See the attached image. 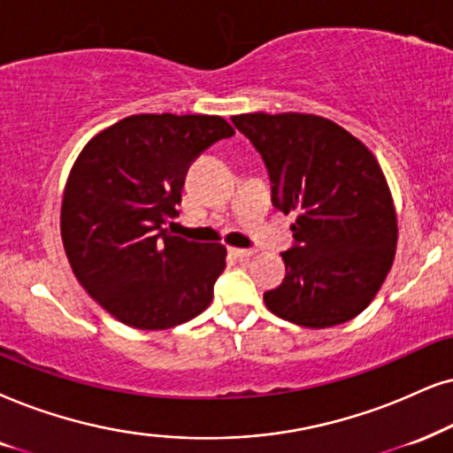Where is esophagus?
<instances>
[{
	"label": "esophagus",
	"mask_w": 453,
	"mask_h": 453,
	"mask_svg": "<svg viewBox=\"0 0 453 453\" xmlns=\"http://www.w3.org/2000/svg\"><path fill=\"white\" fill-rule=\"evenodd\" d=\"M255 253V249H236V246H230V255L238 257V259H246V257H253Z\"/></svg>",
	"instance_id": "1"
}]
</instances>
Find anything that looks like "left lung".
<instances>
[{"instance_id": "1", "label": "left lung", "mask_w": 453, "mask_h": 453, "mask_svg": "<svg viewBox=\"0 0 453 453\" xmlns=\"http://www.w3.org/2000/svg\"><path fill=\"white\" fill-rule=\"evenodd\" d=\"M265 160L273 207L296 213L286 276L263 295L278 318L330 328L364 311L385 282L397 246L391 190L357 137L316 114L232 117Z\"/></svg>"}]
</instances>
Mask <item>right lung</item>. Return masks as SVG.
Returning a JSON list of instances; mask_svg holds the SVG:
<instances>
[{
    "mask_svg": "<svg viewBox=\"0 0 453 453\" xmlns=\"http://www.w3.org/2000/svg\"><path fill=\"white\" fill-rule=\"evenodd\" d=\"M234 127L213 114H134L94 135L68 173L60 234L74 278L119 322L167 330L213 301L226 246L171 236L188 167Z\"/></svg>",
    "mask_w": 453,
    "mask_h": 453,
    "instance_id": "right-lung-1",
    "label": "right lung"
}]
</instances>
